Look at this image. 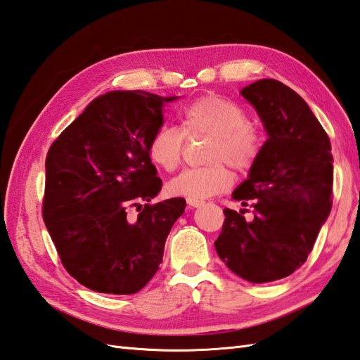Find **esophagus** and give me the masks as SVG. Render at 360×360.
Masks as SVG:
<instances>
[{"mask_svg":"<svg viewBox=\"0 0 360 360\" xmlns=\"http://www.w3.org/2000/svg\"><path fill=\"white\" fill-rule=\"evenodd\" d=\"M187 204L190 205V207H201V205L204 204V201L202 200H192V198H188Z\"/></svg>","mask_w":360,"mask_h":360,"instance_id":"esophagus-1","label":"esophagus"}]
</instances>
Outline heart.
Listing matches in <instances>:
<instances>
[{
  "instance_id": "1",
  "label": "heart",
  "mask_w": 360,
  "mask_h": 360,
  "mask_svg": "<svg viewBox=\"0 0 360 360\" xmlns=\"http://www.w3.org/2000/svg\"><path fill=\"white\" fill-rule=\"evenodd\" d=\"M186 136H210L204 167L187 168L168 182L174 196L204 200L231 188L233 178L227 165L240 173L249 172L262 156L264 136L236 102L207 94L186 105L181 111V129L162 125L148 141L151 162L165 172L179 167Z\"/></svg>"
}]
</instances>
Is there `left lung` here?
Masks as SVG:
<instances>
[{
    "mask_svg": "<svg viewBox=\"0 0 360 360\" xmlns=\"http://www.w3.org/2000/svg\"><path fill=\"white\" fill-rule=\"evenodd\" d=\"M241 94L254 105L269 139L232 198L254 209H224L215 249L224 264L252 283L285 278L314 248L333 207V155L323 127L294 89L258 80Z\"/></svg>",
    "mask_w": 360,
    "mask_h": 360,
    "instance_id": "8db88e82",
    "label": "left lung"
}]
</instances>
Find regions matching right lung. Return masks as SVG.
<instances>
[{"label": "right lung", "mask_w": 360, "mask_h": 360, "mask_svg": "<svg viewBox=\"0 0 360 360\" xmlns=\"http://www.w3.org/2000/svg\"><path fill=\"white\" fill-rule=\"evenodd\" d=\"M176 97L143 91L98 96L46 156L43 221L63 267L96 292L136 294L162 263L184 198L150 204L162 181L148 141ZM129 208L138 215L129 217Z\"/></svg>", "instance_id": "obj_1"}]
</instances>
